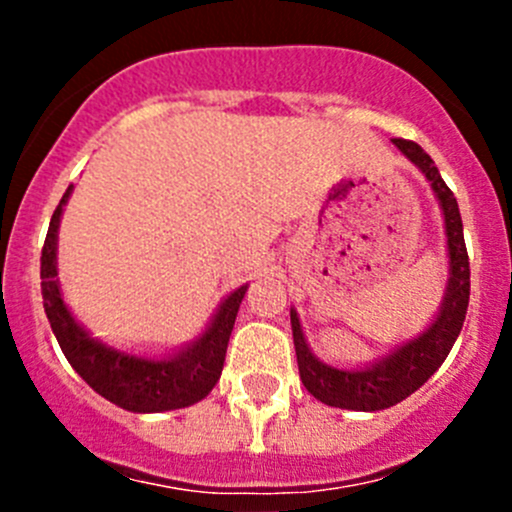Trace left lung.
Masks as SVG:
<instances>
[{
	"instance_id": "1",
	"label": "left lung",
	"mask_w": 512,
	"mask_h": 512,
	"mask_svg": "<svg viewBox=\"0 0 512 512\" xmlns=\"http://www.w3.org/2000/svg\"><path fill=\"white\" fill-rule=\"evenodd\" d=\"M394 146L426 175L443 210L448 245L446 292H443V302L438 307L436 319L428 324L426 332L399 344L394 352L381 356L379 361L364 366V369H337V366L319 361L304 339L297 312L289 309L299 379L314 399L327 406H337V409L381 411L404 401L406 396L421 389L436 374V369L446 361L448 352L456 344L463 322H466L468 297H471V265H468L456 198H453L451 188L443 183L431 156L418 143L394 138Z\"/></svg>"
}]
</instances>
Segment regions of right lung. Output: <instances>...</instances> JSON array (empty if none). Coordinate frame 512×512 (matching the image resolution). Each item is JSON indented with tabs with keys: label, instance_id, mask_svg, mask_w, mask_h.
<instances>
[{
	"label": "right lung",
	"instance_id": "right-lung-1",
	"mask_svg": "<svg viewBox=\"0 0 512 512\" xmlns=\"http://www.w3.org/2000/svg\"><path fill=\"white\" fill-rule=\"evenodd\" d=\"M71 190L74 185L66 188L64 198L56 205L41 247V297L61 352L96 394L133 414H160L203 401L223 374L227 342L247 285L227 294L198 339L168 356H138L98 342L66 307L56 277V240Z\"/></svg>",
	"mask_w": 512,
	"mask_h": 512
}]
</instances>
